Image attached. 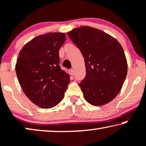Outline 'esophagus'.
Here are the masks:
<instances>
[{
    "instance_id": "34e87169",
    "label": "esophagus",
    "mask_w": 146,
    "mask_h": 146,
    "mask_svg": "<svg viewBox=\"0 0 146 146\" xmlns=\"http://www.w3.org/2000/svg\"><path fill=\"white\" fill-rule=\"evenodd\" d=\"M69 73L71 76H73V74H74V71L73 69H70L69 70Z\"/></svg>"
}]
</instances>
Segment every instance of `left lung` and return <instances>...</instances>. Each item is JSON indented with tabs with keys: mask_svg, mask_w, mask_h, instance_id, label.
Returning <instances> with one entry per match:
<instances>
[{
	"mask_svg": "<svg viewBox=\"0 0 146 146\" xmlns=\"http://www.w3.org/2000/svg\"><path fill=\"white\" fill-rule=\"evenodd\" d=\"M84 57L86 76L79 83L85 100L95 106L112 101L121 90L127 63L117 40L104 31L88 26L67 33Z\"/></svg>",
	"mask_w": 146,
	"mask_h": 146,
	"instance_id": "obj_1",
	"label": "left lung"
}]
</instances>
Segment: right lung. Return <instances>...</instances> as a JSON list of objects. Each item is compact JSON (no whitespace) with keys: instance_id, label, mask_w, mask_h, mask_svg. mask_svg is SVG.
<instances>
[{"instance_id":"obj_1","label":"right lung","mask_w":146,"mask_h":146,"mask_svg":"<svg viewBox=\"0 0 146 146\" xmlns=\"http://www.w3.org/2000/svg\"><path fill=\"white\" fill-rule=\"evenodd\" d=\"M65 40L63 33L40 35L19 52L15 66L19 82L27 98L41 108L59 104L70 82L59 66V50Z\"/></svg>"}]
</instances>
